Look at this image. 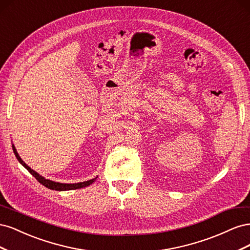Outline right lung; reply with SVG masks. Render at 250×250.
<instances>
[{
    "instance_id": "add662e5",
    "label": "right lung",
    "mask_w": 250,
    "mask_h": 250,
    "mask_svg": "<svg viewBox=\"0 0 250 250\" xmlns=\"http://www.w3.org/2000/svg\"><path fill=\"white\" fill-rule=\"evenodd\" d=\"M12 149H13V153L16 154V157L18 158V161L21 164V166H24V167L32 174V175L40 181V183L44 186L46 188H50V190H55V191H70V190H77V188H85L89 185H92L94 181L97 179L98 176H96L95 178L93 179H89V180H86V181H83V183H78V184H62V183H56V181H53V180H50V179H47L44 178L43 176L40 175L39 173L35 172L33 169H31L29 167V166L21 160V156L19 155L18 151L16 149V147H14V145L12 144Z\"/></svg>"
}]
</instances>
